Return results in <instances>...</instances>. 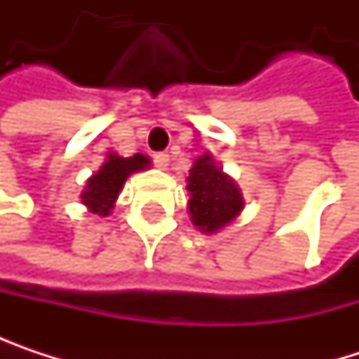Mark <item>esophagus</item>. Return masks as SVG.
<instances>
[{
  "mask_svg": "<svg viewBox=\"0 0 359 359\" xmlns=\"http://www.w3.org/2000/svg\"><path fill=\"white\" fill-rule=\"evenodd\" d=\"M154 164H156L160 170H166L168 164H170V156L164 154V151H158V154H154Z\"/></svg>",
  "mask_w": 359,
  "mask_h": 359,
  "instance_id": "obj_1",
  "label": "esophagus"
}]
</instances>
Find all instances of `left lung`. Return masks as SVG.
<instances>
[{
	"label": "left lung",
	"mask_w": 359,
	"mask_h": 359,
	"mask_svg": "<svg viewBox=\"0 0 359 359\" xmlns=\"http://www.w3.org/2000/svg\"><path fill=\"white\" fill-rule=\"evenodd\" d=\"M187 193L191 222L205 235L218 233L235 222L245 208L239 184L216 166L208 151L193 162L187 177Z\"/></svg>",
	"instance_id": "8db88e82"
}]
</instances>
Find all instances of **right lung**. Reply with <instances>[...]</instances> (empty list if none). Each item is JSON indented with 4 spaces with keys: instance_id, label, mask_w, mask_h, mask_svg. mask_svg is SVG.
<instances>
[{
    "instance_id": "right-lung-1",
    "label": "right lung",
    "mask_w": 359,
    "mask_h": 359,
    "mask_svg": "<svg viewBox=\"0 0 359 359\" xmlns=\"http://www.w3.org/2000/svg\"><path fill=\"white\" fill-rule=\"evenodd\" d=\"M149 166L151 160L143 154L122 158L116 151H108L106 162L85 182V189L81 191V201L91 214L106 218L111 214L126 179L135 172L147 170Z\"/></svg>"
}]
</instances>
